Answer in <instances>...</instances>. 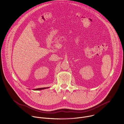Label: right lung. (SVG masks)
Returning a JSON list of instances; mask_svg holds the SVG:
<instances>
[{"mask_svg":"<svg viewBox=\"0 0 124 124\" xmlns=\"http://www.w3.org/2000/svg\"><path fill=\"white\" fill-rule=\"evenodd\" d=\"M49 87H43V88H37V89H34V90H40L42 89H46V88H48Z\"/></svg>","mask_w":124,"mask_h":124,"instance_id":"1","label":"right lung"}]
</instances>
